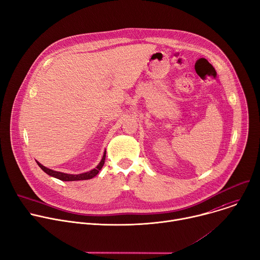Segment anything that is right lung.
I'll use <instances>...</instances> for the list:
<instances>
[{
	"mask_svg": "<svg viewBox=\"0 0 260 260\" xmlns=\"http://www.w3.org/2000/svg\"><path fill=\"white\" fill-rule=\"evenodd\" d=\"M105 159H106V151L104 153V156L101 160V162L98 165L96 168H94L93 170H90L86 173H82V174H67V173H63V172H58V171H54V170H51L49 168L44 167L43 165H41L40 162L37 161L38 166L50 176H53L55 178H58L60 180H63V181H77V180H86V179H91L93 178L94 176H96L99 174V172L101 171V169L103 168L104 164H105Z\"/></svg>",
	"mask_w": 260,
	"mask_h": 260,
	"instance_id": "obj_1",
	"label": "right lung"
}]
</instances>
